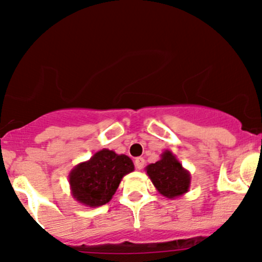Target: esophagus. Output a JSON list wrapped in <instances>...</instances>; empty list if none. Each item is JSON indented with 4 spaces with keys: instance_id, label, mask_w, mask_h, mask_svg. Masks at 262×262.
I'll return each instance as SVG.
<instances>
[{
    "instance_id": "esophagus-1",
    "label": "esophagus",
    "mask_w": 262,
    "mask_h": 262,
    "mask_svg": "<svg viewBox=\"0 0 262 262\" xmlns=\"http://www.w3.org/2000/svg\"><path fill=\"white\" fill-rule=\"evenodd\" d=\"M135 166H136L137 170H142L143 166H145V160L142 157H139V159L135 160Z\"/></svg>"
}]
</instances>
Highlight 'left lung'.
<instances>
[{
	"label": "left lung",
	"instance_id": "8db88e82",
	"mask_svg": "<svg viewBox=\"0 0 262 262\" xmlns=\"http://www.w3.org/2000/svg\"><path fill=\"white\" fill-rule=\"evenodd\" d=\"M145 171L156 190L166 199L181 198L190 190V171L182 166L172 151H164L161 159L155 164L146 166Z\"/></svg>",
	"mask_w": 262,
	"mask_h": 262
}]
</instances>
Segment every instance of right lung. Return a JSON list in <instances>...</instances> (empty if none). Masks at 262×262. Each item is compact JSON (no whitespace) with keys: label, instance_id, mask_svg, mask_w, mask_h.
Listing matches in <instances>:
<instances>
[{"label":"right lung","instance_id":"1","mask_svg":"<svg viewBox=\"0 0 262 262\" xmlns=\"http://www.w3.org/2000/svg\"><path fill=\"white\" fill-rule=\"evenodd\" d=\"M134 170L130 157L102 148L71 170L69 184L72 198L83 206H102L115 195L123 176Z\"/></svg>","mask_w":262,"mask_h":262}]
</instances>
